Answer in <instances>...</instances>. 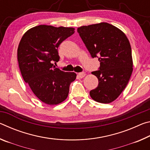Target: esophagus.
<instances>
[{
	"instance_id": "1",
	"label": "esophagus",
	"mask_w": 150,
	"mask_h": 150,
	"mask_svg": "<svg viewBox=\"0 0 150 150\" xmlns=\"http://www.w3.org/2000/svg\"><path fill=\"white\" fill-rule=\"evenodd\" d=\"M79 77L80 78H83L85 76V73H84V72H82V73H79Z\"/></svg>"
}]
</instances>
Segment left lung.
I'll use <instances>...</instances> for the list:
<instances>
[{
    "label": "left lung",
    "instance_id": "8db88e82",
    "mask_svg": "<svg viewBox=\"0 0 150 150\" xmlns=\"http://www.w3.org/2000/svg\"><path fill=\"white\" fill-rule=\"evenodd\" d=\"M92 57H98L99 70L91 73L98 85L90 91L98 103L108 104L115 100L126 88L133 71L130 42L126 34L106 22L83 26L77 28Z\"/></svg>",
    "mask_w": 150,
    "mask_h": 150
}]
</instances>
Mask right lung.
<instances>
[{"instance_id":"right-lung-1","label":"right lung","mask_w":150,"mask_h":150,"mask_svg":"<svg viewBox=\"0 0 150 150\" xmlns=\"http://www.w3.org/2000/svg\"><path fill=\"white\" fill-rule=\"evenodd\" d=\"M74 28L39 25L24 33L18 47L19 68L24 81L42 102L56 105L67 98L77 74L56 68L57 48L75 32Z\"/></svg>"}]
</instances>
